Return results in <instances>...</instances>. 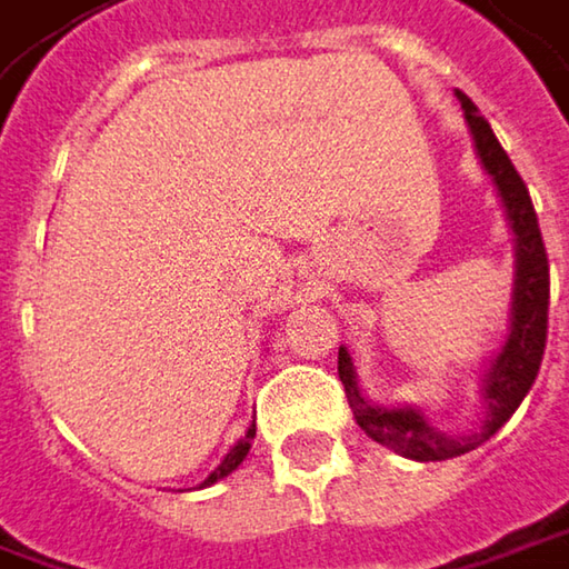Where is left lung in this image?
<instances>
[{
	"mask_svg": "<svg viewBox=\"0 0 569 569\" xmlns=\"http://www.w3.org/2000/svg\"><path fill=\"white\" fill-rule=\"evenodd\" d=\"M456 97L466 110V123H469L472 139H476V152H479L486 172L501 194L508 224L515 231L511 326H508L505 345L491 358L489 371L482 375V397L489 407L482 430L466 433V437H452V433L437 430L417 407H375L358 388L348 348H338V378L345 385V397H348V407L355 410L358 427L375 442L388 446L407 459H417V462L452 459V456H462V452H469V449L482 446L489 437H495L508 423V417L518 410V403L528 397V390L541 371L543 345H547L550 263H547V250H543V237L541 228H538L531 194H528V184L521 181L518 169L511 166L508 152L495 139L489 120L479 113V107L459 90H456Z\"/></svg>",
	"mask_w": 569,
	"mask_h": 569,
	"instance_id": "left-lung-1",
	"label": "left lung"
}]
</instances>
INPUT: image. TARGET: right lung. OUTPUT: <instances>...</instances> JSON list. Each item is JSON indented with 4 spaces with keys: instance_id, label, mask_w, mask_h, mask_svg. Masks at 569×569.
Segmentation results:
<instances>
[{
    "instance_id": "obj_1",
    "label": "right lung",
    "mask_w": 569,
    "mask_h": 569,
    "mask_svg": "<svg viewBox=\"0 0 569 569\" xmlns=\"http://www.w3.org/2000/svg\"><path fill=\"white\" fill-rule=\"evenodd\" d=\"M253 437H257V423H250V427H247V433L233 442L231 449H228V456L221 459V466H218V469H214V472H211L204 482H201V489H204V486H214V482H218V479H224V476H231L233 469H237V466L247 459V452H250V439Z\"/></svg>"
}]
</instances>
